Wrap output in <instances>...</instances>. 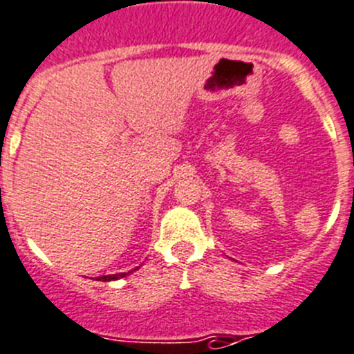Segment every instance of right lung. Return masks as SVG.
Returning a JSON list of instances; mask_svg holds the SVG:
<instances>
[{"label": "right lung", "mask_w": 354, "mask_h": 354, "mask_svg": "<svg viewBox=\"0 0 354 354\" xmlns=\"http://www.w3.org/2000/svg\"><path fill=\"white\" fill-rule=\"evenodd\" d=\"M138 269V267H136ZM134 269V270H136ZM132 270H129V272H120V274H111V276H102V277H97V281H115V279H120V277H125L127 274H131Z\"/></svg>", "instance_id": "1"}]
</instances>
